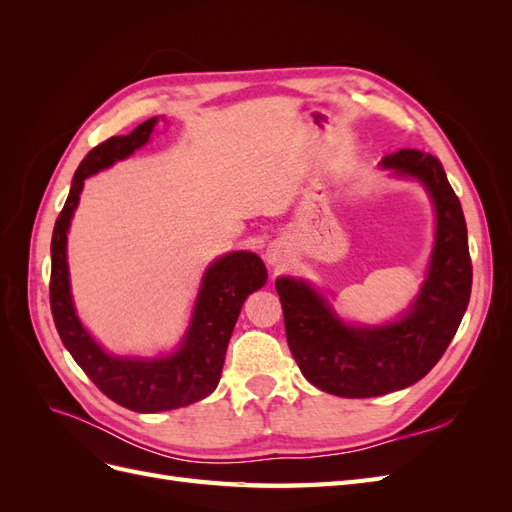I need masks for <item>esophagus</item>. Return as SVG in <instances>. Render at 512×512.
I'll return each mask as SVG.
<instances>
[{"instance_id":"obj_1","label":"esophagus","mask_w":512,"mask_h":512,"mask_svg":"<svg viewBox=\"0 0 512 512\" xmlns=\"http://www.w3.org/2000/svg\"><path fill=\"white\" fill-rule=\"evenodd\" d=\"M284 258H286V250H284L282 243H271V245L267 247L265 260L269 262L271 267H280L282 262H284Z\"/></svg>"}]
</instances>
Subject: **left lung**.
<instances>
[{"instance_id": "left-lung-1", "label": "left lung", "mask_w": 512, "mask_h": 512, "mask_svg": "<svg viewBox=\"0 0 512 512\" xmlns=\"http://www.w3.org/2000/svg\"><path fill=\"white\" fill-rule=\"evenodd\" d=\"M382 166L423 181L438 215L427 282L410 312L386 327H348L305 282H275L301 374L320 391L348 399L386 395L427 376L455 337L472 290L466 218L442 162L425 151L401 149Z\"/></svg>"}]
</instances>
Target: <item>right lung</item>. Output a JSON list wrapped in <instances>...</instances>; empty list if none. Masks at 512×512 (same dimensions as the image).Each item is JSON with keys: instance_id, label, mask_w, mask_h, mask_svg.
Listing matches in <instances>:
<instances>
[{"instance_id": "1", "label": "right lung", "mask_w": 512, "mask_h": 512, "mask_svg": "<svg viewBox=\"0 0 512 512\" xmlns=\"http://www.w3.org/2000/svg\"><path fill=\"white\" fill-rule=\"evenodd\" d=\"M156 121L158 117L147 119L128 136L106 138L76 168L66 205L53 228L49 284L55 327L72 359L108 399L145 414L190 406L215 391L241 305L247 294L267 282L265 262L252 252H235L215 260L205 273L183 344L168 359H119L106 354L83 329L72 305L66 262V232L79 205L83 181L143 147Z\"/></svg>"}]
</instances>
